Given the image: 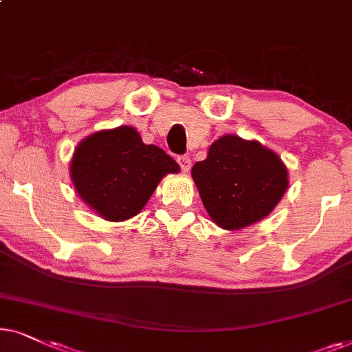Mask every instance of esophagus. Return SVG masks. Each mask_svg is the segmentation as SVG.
Listing matches in <instances>:
<instances>
[{"label":"esophagus","mask_w":352,"mask_h":352,"mask_svg":"<svg viewBox=\"0 0 352 352\" xmlns=\"http://www.w3.org/2000/svg\"><path fill=\"white\" fill-rule=\"evenodd\" d=\"M177 161H179L182 170H184V172H188L190 170V167H191L190 156H180L179 159H177Z\"/></svg>","instance_id":"esophagus-1"}]
</instances>
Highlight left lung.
<instances>
[{"label":"left lung","mask_w":352,"mask_h":352,"mask_svg":"<svg viewBox=\"0 0 352 352\" xmlns=\"http://www.w3.org/2000/svg\"><path fill=\"white\" fill-rule=\"evenodd\" d=\"M191 177L209 217L225 230H240L267 217L288 188L282 159L236 135H223L210 144Z\"/></svg>","instance_id":"left-lung-1"}]
</instances>
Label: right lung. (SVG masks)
<instances>
[{
    "mask_svg": "<svg viewBox=\"0 0 352 352\" xmlns=\"http://www.w3.org/2000/svg\"><path fill=\"white\" fill-rule=\"evenodd\" d=\"M179 170L166 151L144 144L137 130L127 125L82 140L70 162V179L78 196L111 222L137 215L162 177Z\"/></svg>",
    "mask_w": 352,
    "mask_h": 352,
    "instance_id": "add662e5",
    "label": "right lung"
}]
</instances>
